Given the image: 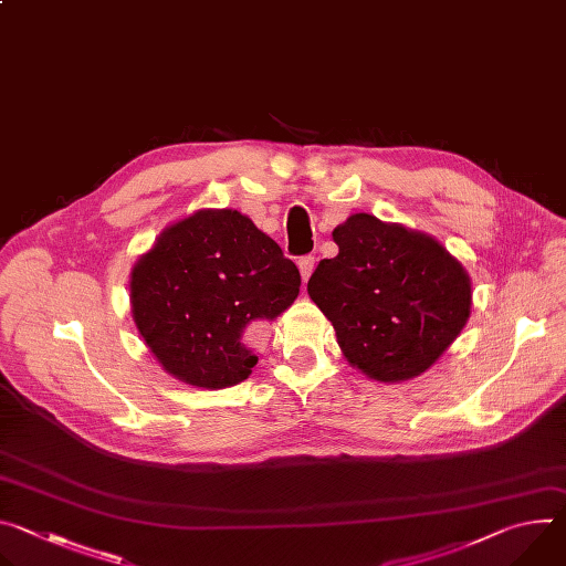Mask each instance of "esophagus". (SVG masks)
<instances>
[{
	"mask_svg": "<svg viewBox=\"0 0 566 566\" xmlns=\"http://www.w3.org/2000/svg\"><path fill=\"white\" fill-rule=\"evenodd\" d=\"M313 264H315V258H311V255H304V258H300V260H297V269H300V275H302V280H304V282L311 277V273H313Z\"/></svg>",
	"mask_w": 566,
	"mask_h": 566,
	"instance_id": "1",
	"label": "esophagus"
}]
</instances>
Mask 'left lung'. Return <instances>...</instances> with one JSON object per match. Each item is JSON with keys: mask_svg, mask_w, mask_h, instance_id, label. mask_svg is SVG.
Wrapping results in <instances>:
<instances>
[{"mask_svg": "<svg viewBox=\"0 0 566 566\" xmlns=\"http://www.w3.org/2000/svg\"><path fill=\"white\" fill-rule=\"evenodd\" d=\"M338 255L306 291L336 329L347 363L380 382L430 369L470 317L472 284L434 237L367 212L334 228Z\"/></svg>", "mask_w": 566, "mask_h": 566, "instance_id": "1", "label": "left lung"}]
</instances>
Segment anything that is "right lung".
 Here are the masks:
<instances>
[{
	"label": "right lung",
	"instance_id": "right-lung-1",
	"mask_svg": "<svg viewBox=\"0 0 566 566\" xmlns=\"http://www.w3.org/2000/svg\"><path fill=\"white\" fill-rule=\"evenodd\" d=\"M300 271L247 214L203 208L168 228L129 277L136 329L170 376L203 389L247 380L251 334L300 293Z\"/></svg>",
	"mask_w": 566,
	"mask_h": 566
}]
</instances>
